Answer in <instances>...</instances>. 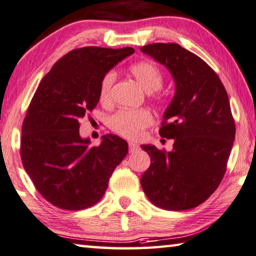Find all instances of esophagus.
I'll use <instances>...</instances> for the list:
<instances>
[{"label":"esophagus","instance_id":"esophagus-1","mask_svg":"<svg viewBox=\"0 0 256 256\" xmlns=\"http://www.w3.org/2000/svg\"><path fill=\"white\" fill-rule=\"evenodd\" d=\"M128 149H130V152H134L139 149V146L134 142H128Z\"/></svg>","mask_w":256,"mask_h":256}]
</instances>
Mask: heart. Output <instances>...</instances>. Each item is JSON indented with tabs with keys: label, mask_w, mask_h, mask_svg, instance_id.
Instances as JSON below:
<instances>
[{
	"label": "heart",
	"mask_w": 256,
	"mask_h": 256,
	"mask_svg": "<svg viewBox=\"0 0 256 256\" xmlns=\"http://www.w3.org/2000/svg\"><path fill=\"white\" fill-rule=\"evenodd\" d=\"M128 72L141 88L147 92L160 90L163 85V72L154 62L141 60L132 64L128 67ZM115 82V74L108 72L102 76L99 84V101L104 106H108L112 102V88ZM154 99L157 104H160L164 99L162 93H156ZM154 123V116L148 109H136V110L117 112L109 120V126L116 134L130 140H136L142 136L144 130Z\"/></svg>",
	"instance_id": "b5f03b06"
}]
</instances>
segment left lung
Wrapping results in <instances>:
<instances>
[{
  "mask_svg": "<svg viewBox=\"0 0 256 256\" xmlns=\"http://www.w3.org/2000/svg\"><path fill=\"white\" fill-rule=\"evenodd\" d=\"M141 51L168 67L176 80L160 128V136L174 139L173 150L141 146L152 160L141 186L157 208H194L224 176L236 136L228 93L212 67L179 44L152 43Z\"/></svg>",
  "mask_w": 256,
  "mask_h": 256,
  "instance_id": "left-lung-1",
  "label": "left lung"
}]
</instances>
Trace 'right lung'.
Instances as JSON below:
<instances>
[{"label":"right lung","instance_id":"add662e5","mask_svg":"<svg viewBox=\"0 0 256 256\" xmlns=\"http://www.w3.org/2000/svg\"><path fill=\"white\" fill-rule=\"evenodd\" d=\"M133 52L132 48H74L54 64L34 93L22 123L20 157L36 190L56 208L96 205L128 155L126 141L114 134L90 148L80 126L99 102L102 76Z\"/></svg>","mask_w":256,"mask_h":256}]
</instances>
